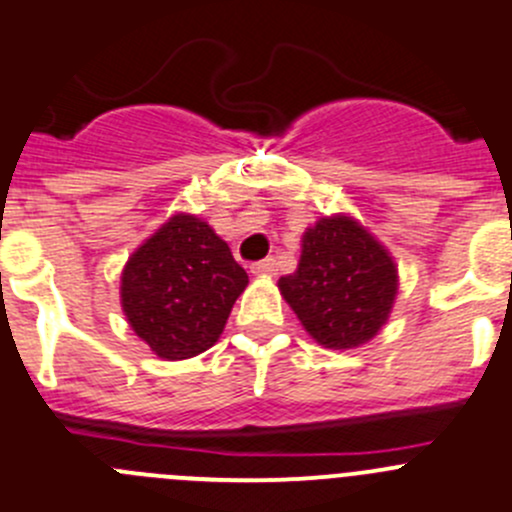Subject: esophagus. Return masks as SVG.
I'll list each match as a JSON object with an SVG mask.
<instances>
[{
    "instance_id": "esophagus-1",
    "label": "esophagus",
    "mask_w": 512,
    "mask_h": 512,
    "mask_svg": "<svg viewBox=\"0 0 512 512\" xmlns=\"http://www.w3.org/2000/svg\"><path fill=\"white\" fill-rule=\"evenodd\" d=\"M250 270H252V275H260V278H270V275H275V272H278V260H275V257H265V260L255 262Z\"/></svg>"
}]
</instances>
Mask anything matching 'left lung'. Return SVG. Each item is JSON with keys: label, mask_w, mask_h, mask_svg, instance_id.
<instances>
[{"label": "left lung", "mask_w": 512, "mask_h": 512, "mask_svg": "<svg viewBox=\"0 0 512 512\" xmlns=\"http://www.w3.org/2000/svg\"><path fill=\"white\" fill-rule=\"evenodd\" d=\"M389 252L351 217H326L303 234V255L280 293L326 348H353L379 333L396 298Z\"/></svg>", "instance_id": "1"}]
</instances>
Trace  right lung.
Instances as JSON below:
<instances>
[{
    "label": "right lung",
    "mask_w": 512,
    "mask_h": 512,
    "mask_svg": "<svg viewBox=\"0 0 512 512\" xmlns=\"http://www.w3.org/2000/svg\"><path fill=\"white\" fill-rule=\"evenodd\" d=\"M247 283V272L207 222L176 214L128 260L121 303L156 356L181 361L217 343Z\"/></svg>",
    "instance_id": "obj_1"
}]
</instances>
